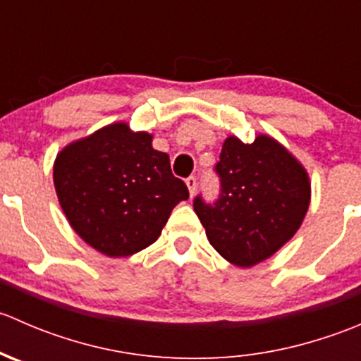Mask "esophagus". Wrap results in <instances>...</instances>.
<instances>
[{
    "label": "esophagus",
    "mask_w": 361,
    "mask_h": 361,
    "mask_svg": "<svg viewBox=\"0 0 361 361\" xmlns=\"http://www.w3.org/2000/svg\"><path fill=\"white\" fill-rule=\"evenodd\" d=\"M187 187H188V192H190V195L195 194V188H197V178L195 176H188L187 178Z\"/></svg>",
    "instance_id": "34e87169"
}]
</instances>
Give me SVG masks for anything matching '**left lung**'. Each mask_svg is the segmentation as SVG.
Masks as SVG:
<instances>
[{
    "label": "left lung",
    "mask_w": 361,
    "mask_h": 361,
    "mask_svg": "<svg viewBox=\"0 0 361 361\" xmlns=\"http://www.w3.org/2000/svg\"><path fill=\"white\" fill-rule=\"evenodd\" d=\"M216 202L194 199L211 246L238 267L267 260L300 228L311 202V181L300 162L267 134L243 143L224 141Z\"/></svg>",
    "instance_id": "8db88e82"
}]
</instances>
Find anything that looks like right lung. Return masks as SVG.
<instances>
[{
  "mask_svg": "<svg viewBox=\"0 0 361 361\" xmlns=\"http://www.w3.org/2000/svg\"><path fill=\"white\" fill-rule=\"evenodd\" d=\"M57 199L73 231L106 257L154 245L188 188L171 173L152 134L115 122L73 141L54 162Z\"/></svg>",
  "mask_w": 361,
  "mask_h": 361,
  "instance_id": "right-lung-1",
  "label": "right lung"
}]
</instances>
